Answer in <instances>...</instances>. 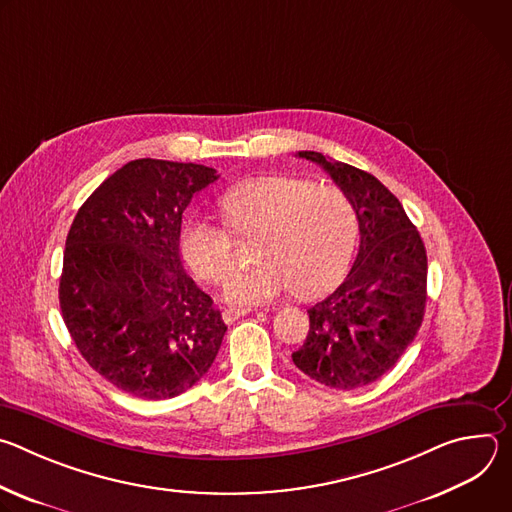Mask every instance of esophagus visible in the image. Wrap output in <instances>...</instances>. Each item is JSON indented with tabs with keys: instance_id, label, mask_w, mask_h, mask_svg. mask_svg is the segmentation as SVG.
I'll use <instances>...</instances> for the list:
<instances>
[{
	"instance_id": "obj_1",
	"label": "esophagus",
	"mask_w": 512,
	"mask_h": 512,
	"mask_svg": "<svg viewBox=\"0 0 512 512\" xmlns=\"http://www.w3.org/2000/svg\"><path fill=\"white\" fill-rule=\"evenodd\" d=\"M251 310H235V308H229V310H225L223 312V320L227 322V324H233L235 320H239L241 316H247Z\"/></svg>"
}]
</instances>
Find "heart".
Wrapping results in <instances>:
<instances>
[{
    "instance_id": "obj_1",
    "label": "heart",
    "mask_w": 512,
    "mask_h": 512,
    "mask_svg": "<svg viewBox=\"0 0 512 512\" xmlns=\"http://www.w3.org/2000/svg\"><path fill=\"white\" fill-rule=\"evenodd\" d=\"M235 233L259 231L257 265L229 275L223 296L235 306H257L287 289L302 300L330 291L346 273L356 241L358 212L346 192L310 180L269 176L247 180L221 198ZM182 251L206 281H221L233 263L227 231L194 218L182 231Z\"/></svg>"
}]
</instances>
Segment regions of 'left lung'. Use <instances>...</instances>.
<instances>
[{"mask_svg": "<svg viewBox=\"0 0 512 512\" xmlns=\"http://www.w3.org/2000/svg\"><path fill=\"white\" fill-rule=\"evenodd\" d=\"M322 166L358 212L360 247L334 294L308 310L310 330L291 354L310 379L352 391L381 379L413 342L425 314L427 255L401 202L373 174L300 152Z\"/></svg>", "mask_w": 512, "mask_h": 512, "instance_id": "obj_1", "label": "left lung"}]
</instances>
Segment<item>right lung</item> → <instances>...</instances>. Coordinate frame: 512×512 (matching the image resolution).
<instances>
[{
	"mask_svg": "<svg viewBox=\"0 0 512 512\" xmlns=\"http://www.w3.org/2000/svg\"><path fill=\"white\" fill-rule=\"evenodd\" d=\"M214 168L141 158L79 208L58 287L64 324L105 381L139 399L196 385L227 324L180 261L182 212Z\"/></svg>",
	"mask_w": 512,
	"mask_h": 512,
	"instance_id": "add662e5",
	"label": "right lung"
}]
</instances>
